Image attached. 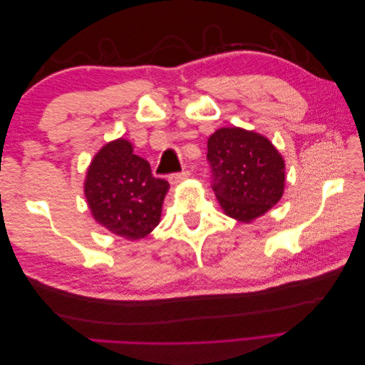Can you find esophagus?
I'll return each instance as SVG.
<instances>
[{"label":"esophagus","mask_w":365,"mask_h":365,"mask_svg":"<svg viewBox=\"0 0 365 365\" xmlns=\"http://www.w3.org/2000/svg\"><path fill=\"white\" fill-rule=\"evenodd\" d=\"M190 176V170H187V169H184L181 173H175V175H172L170 176V182L172 184H178V182H181V181H184V180H187Z\"/></svg>","instance_id":"obj_1"}]
</instances>
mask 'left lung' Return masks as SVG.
<instances>
[{
  "mask_svg": "<svg viewBox=\"0 0 365 365\" xmlns=\"http://www.w3.org/2000/svg\"><path fill=\"white\" fill-rule=\"evenodd\" d=\"M213 190L224 215L242 224L268 213L284 192V160L259 132L220 128L207 141Z\"/></svg>",
  "mask_w": 365,
  "mask_h": 365,
  "instance_id": "left-lung-1",
  "label": "left lung"
}]
</instances>
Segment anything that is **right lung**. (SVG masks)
I'll list each match as a JSON object with an SVG mask.
<instances>
[{"label":"right lung","instance_id":"obj_1","mask_svg":"<svg viewBox=\"0 0 365 365\" xmlns=\"http://www.w3.org/2000/svg\"><path fill=\"white\" fill-rule=\"evenodd\" d=\"M169 182L155 178L126 138L101 148L86 169L83 193L97 224L126 240L146 237L161 220Z\"/></svg>","mask_w":365,"mask_h":365}]
</instances>
